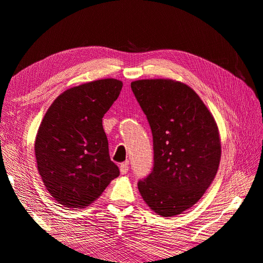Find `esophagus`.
I'll return each instance as SVG.
<instances>
[{"mask_svg": "<svg viewBox=\"0 0 263 263\" xmlns=\"http://www.w3.org/2000/svg\"><path fill=\"white\" fill-rule=\"evenodd\" d=\"M119 170H121V173H122V174H127V173H128V170H129L128 163H127V162L122 163L121 165H119Z\"/></svg>", "mask_w": 263, "mask_h": 263, "instance_id": "obj_1", "label": "esophagus"}]
</instances>
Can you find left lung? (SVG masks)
<instances>
[{"mask_svg": "<svg viewBox=\"0 0 263 263\" xmlns=\"http://www.w3.org/2000/svg\"><path fill=\"white\" fill-rule=\"evenodd\" d=\"M154 137V169L138 182L141 197L162 217L200 200L216 176L221 146L215 118L187 84L172 79L133 81Z\"/></svg>", "mask_w": 263, "mask_h": 263, "instance_id": "1", "label": "left lung"}]
</instances>
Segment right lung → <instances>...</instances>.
Segmentation results:
<instances>
[{
	"label": "right lung",
	"instance_id": "obj_1",
	"mask_svg": "<svg viewBox=\"0 0 263 263\" xmlns=\"http://www.w3.org/2000/svg\"><path fill=\"white\" fill-rule=\"evenodd\" d=\"M122 87L123 82L112 78L70 87L52 102L39 125L37 169L48 192L65 208H87L119 176L102 118Z\"/></svg>",
	"mask_w": 263,
	"mask_h": 263
}]
</instances>
